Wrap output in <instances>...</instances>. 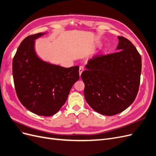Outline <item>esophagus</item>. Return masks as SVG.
<instances>
[{
  "instance_id": "34e87169",
  "label": "esophagus",
  "mask_w": 156,
  "mask_h": 156,
  "mask_svg": "<svg viewBox=\"0 0 156 156\" xmlns=\"http://www.w3.org/2000/svg\"><path fill=\"white\" fill-rule=\"evenodd\" d=\"M84 66H81L79 67V75H81V73L84 71Z\"/></svg>"
}]
</instances>
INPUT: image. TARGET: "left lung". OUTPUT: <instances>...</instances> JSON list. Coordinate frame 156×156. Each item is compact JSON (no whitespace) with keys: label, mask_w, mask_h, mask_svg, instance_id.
<instances>
[{"label":"left lung","mask_w":156,"mask_h":156,"mask_svg":"<svg viewBox=\"0 0 156 156\" xmlns=\"http://www.w3.org/2000/svg\"><path fill=\"white\" fill-rule=\"evenodd\" d=\"M118 37L119 51L94 56L81 75L88 104L106 116L126 109L134 101L140 85V55L129 40Z\"/></svg>","instance_id":"left-lung-1"}]
</instances>
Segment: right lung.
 Listing matches in <instances>:
<instances>
[{"label":"right lung","mask_w":156,"mask_h":156,"mask_svg":"<svg viewBox=\"0 0 156 156\" xmlns=\"http://www.w3.org/2000/svg\"><path fill=\"white\" fill-rule=\"evenodd\" d=\"M45 34L30 35L22 41L13 59L12 72L22 105L36 115L49 116L64 105L79 79V68H66L41 60L34 51V40Z\"/></svg>","instance_id":"1"}]
</instances>
